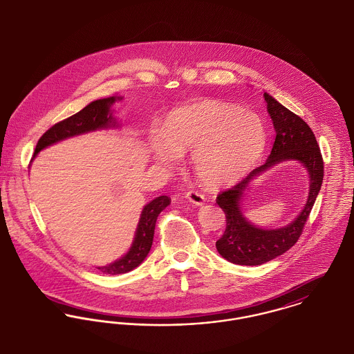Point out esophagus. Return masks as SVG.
<instances>
[{
	"mask_svg": "<svg viewBox=\"0 0 354 354\" xmlns=\"http://www.w3.org/2000/svg\"><path fill=\"white\" fill-rule=\"evenodd\" d=\"M186 198L190 201L191 203L196 205V206H201L205 203V196L201 194V192H196V191H189L186 194Z\"/></svg>",
	"mask_w": 354,
	"mask_h": 354,
	"instance_id": "obj_1",
	"label": "esophagus"
}]
</instances>
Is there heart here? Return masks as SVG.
<instances>
[{
	"label": "heart",
	"mask_w": 354,
	"mask_h": 354,
	"mask_svg": "<svg viewBox=\"0 0 354 354\" xmlns=\"http://www.w3.org/2000/svg\"><path fill=\"white\" fill-rule=\"evenodd\" d=\"M261 117L237 105L202 101L174 110L149 148L156 162L171 167L189 155L194 174L206 186L230 185L254 165L266 147Z\"/></svg>",
	"instance_id": "obj_1"
}]
</instances>
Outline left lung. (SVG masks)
<instances>
[{"instance_id":"1","label":"left lung","mask_w":354,"mask_h":354,"mask_svg":"<svg viewBox=\"0 0 354 354\" xmlns=\"http://www.w3.org/2000/svg\"><path fill=\"white\" fill-rule=\"evenodd\" d=\"M264 100L276 132L271 155L240 183L217 196L218 206L226 217V229L216 243L218 253L239 266H261L297 244L324 180V159L311 128L272 95L264 93ZM288 160L299 161L310 175V191L304 210L290 225L279 230H263L250 224L241 210L245 187L250 180L274 163Z\"/></svg>"}]
</instances>
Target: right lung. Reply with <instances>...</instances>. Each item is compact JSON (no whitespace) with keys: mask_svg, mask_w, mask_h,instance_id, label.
<instances>
[{"mask_svg":"<svg viewBox=\"0 0 354 354\" xmlns=\"http://www.w3.org/2000/svg\"><path fill=\"white\" fill-rule=\"evenodd\" d=\"M117 100H122V98L121 97H109V98L93 101L91 104H88L86 108H83L77 114L55 124L54 127H51L43 136L39 138L36 148H35L33 159L41 149L53 145L57 141H62L64 138L78 136V135L98 131V129H108V128L118 127V124L110 110L111 105ZM169 203H171V199L167 195L158 196L153 201H151L149 203H147L141 212L140 221L137 223L135 240L132 243L131 249L128 250V253L109 266L97 267V270H100L102 273H108V274H120V273L129 272L138 267L151 250L156 219Z\"/></svg>","mask_w":354,"mask_h":354,"instance_id":"obj_1","label":"right lung"}]
</instances>
